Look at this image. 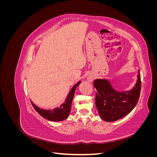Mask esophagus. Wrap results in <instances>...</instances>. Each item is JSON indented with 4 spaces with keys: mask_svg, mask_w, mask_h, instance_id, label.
<instances>
[{
    "mask_svg": "<svg viewBox=\"0 0 157 157\" xmlns=\"http://www.w3.org/2000/svg\"><path fill=\"white\" fill-rule=\"evenodd\" d=\"M92 80H93L92 77H88V80H89V81H92Z\"/></svg>",
    "mask_w": 157,
    "mask_h": 157,
    "instance_id": "esophagus-1",
    "label": "esophagus"
}]
</instances>
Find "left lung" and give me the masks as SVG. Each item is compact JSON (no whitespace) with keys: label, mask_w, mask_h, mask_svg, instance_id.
I'll return each mask as SVG.
<instances>
[{"label":"left lung","mask_w":157,"mask_h":157,"mask_svg":"<svg viewBox=\"0 0 157 157\" xmlns=\"http://www.w3.org/2000/svg\"><path fill=\"white\" fill-rule=\"evenodd\" d=\"M96 105L103 121L113 122L129 114L139 100L141 92V77L139 71L135 86L130 90L118 92L106 79H96Z\"/></svg>","instance_id":"1"}]
</instances>
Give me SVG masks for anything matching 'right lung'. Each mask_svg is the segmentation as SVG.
<instances>
[{
	"label": "right lung",
	"mask_w": 157,
	"mask_h": 157,
	"mask_svg": "<svg viewBox=\"0 0 157 157\" xmlns=\"http://www.w3.org/2000/svg\"><path fill=\"white\" fill-rule=\"evenodd\" d=\"M80 82H81V81H79L74 85L73 87L71 88V91L68 94L65 102L61 104L59 107H56L54 109L45 110V109H40L39 107H37L31 101L32 105L33 107L35 108L36 111L47 120L56 122L65 120L69 117V113L71 111V104H72L76 87H77Z\"/></svg>",
	"instance_id": "1"
}]
</instances>
